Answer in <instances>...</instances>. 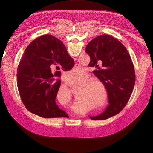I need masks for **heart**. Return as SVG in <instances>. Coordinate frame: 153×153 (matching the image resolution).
<instances>
[{
    "instance_id": "b5f03b06",
    "label": "heart",
    "mask_w": 153,
    "mask_h": 153,
    "mask_svg": "<svg viewBox=\"0 0 153 153\" xmlns=\"http://www.w3.org/2000/svg\"><path fill=\"white\" fill-rule=\"evenodd\" d=\"M67 74L70 75L74 77H82L84 74V71L82 69H73L70 71L68 72ZM88 79V76H86L82 80V82H84L83 85V87L81 89V93L82 94H83L85 98L91 101V102L94 103L97 101L96 99H97L98 96V88L96 84L100 85V81L99 79L97 78L90 79L87 81V80Z\"/></svg>"
}]
</instances>
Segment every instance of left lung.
<instances>
[{
  "instance_id": "8db88e82",
  "label": "left lung",
  "mask_w": 153,
  "mask_h": 153,
  "mask_svg": "<svg viewBox=\"0 0 153 153\" xmlns=\"http://www.w3.org/2000/svg\"><path fill=\"white\" fill-rule=\"evenodd\" d=\"M90 57L89 65L97 69L93 73L104 84L109 105L102 114L90 118L102 120L119 113L126 106L133 93L135 71L128 50L114 37L103 34L94 38L85 48ZM102 63V68L98 63Z\"/></svg>"
}]
</instances>
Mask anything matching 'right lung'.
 Segmentation results:
<instances>
[{
	"label": "right lung",
	"instance_id": "right-lung-1",
	"mask_svg": "<svg viewBox=\"0 0 153 153\" xmlns=\"http://www.w3.org/2000/svg\"><path fill=\"white\" fill-rule=\"evenodd\" d=\"M57 65L64 71H69L74 61L63 43L49 34L32 41L19 64L17 84L22 101L30 112L41 117H68L55 101L61 84L55 77L60 76V71L53 74L51 68Z\"/></svg>",
	"mask_w": 153,
	"mask_h": 153
}]
</instances>
